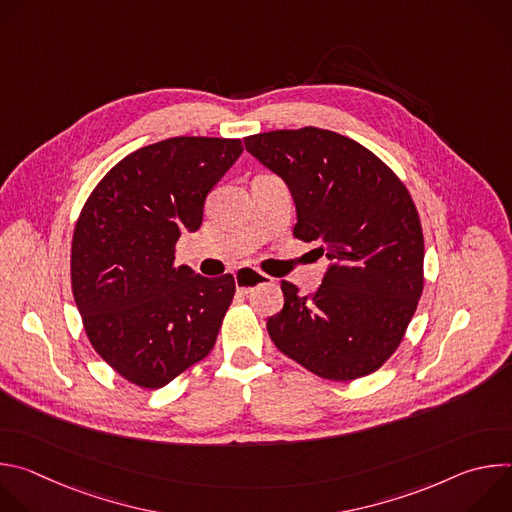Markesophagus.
<instances>
[{
    "mask_svg": "<svg viewBox=\"0 0 512 512\" xmlns=\"http://www.w3.org/2000/svg\"><path fill=\"white\" fill-rule=\"evenodd\" d=\"M273 279L253 267H241L235 271V283H237V291H241V294H251L253 289H257L259 285H267L271 283Z\"/></svg>",
    "mask_w": 512,
    "mask_h": 512,
    "instance_id": "esophagus-1",
    "label": "esophagus"
}]
</instances>
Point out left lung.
<instances>
[{
	"label": "left lung",
	"instance_id": "8db88e82",
	"mask_svg": "<svg viewBox=\"0 0 512 512\" xmlns=\"http://www.w3.org/2000/svg\"><path fill=\"white\" fill-rule=\"evenodd\" d=\"M296 202L294 237L330 259L312 296L281 281L283 310L267 320L273 344L310 373L352 381L397 350L423 291V233L395 172L358 141L318 127L245 137Z\"/></svg>",
	"mask_w": 512,
	"mask_h": 512
}]
</instances>
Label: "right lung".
<instances>
[{
  "mask_svg": "<svg viewBox=\"0 0 512 512\" xmlns=\"http://www.w3.org/2000/svg\"><path fill=\"white\" fill-rule=\"evenodd\" d=\"M243 154L241 139L170 137L125 156L91 192L72 235V296L99 356L160 389L214 346L235 277L174 265L184 231Z\"/></svg>",
  "mask_w": 512,
  "mask_h": 512,
  "instance_id": "right-lung-1",
  "label": "right lung"
}]
</instances>
